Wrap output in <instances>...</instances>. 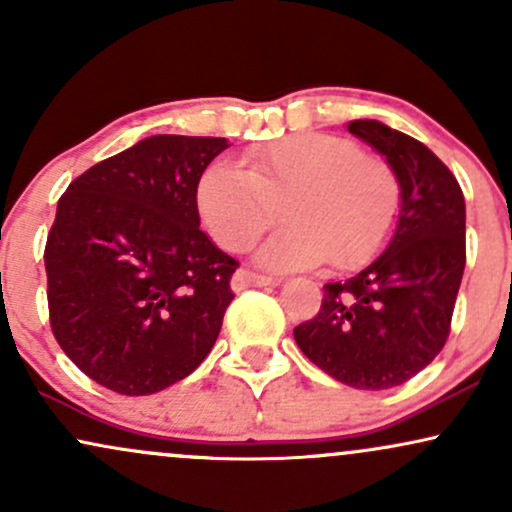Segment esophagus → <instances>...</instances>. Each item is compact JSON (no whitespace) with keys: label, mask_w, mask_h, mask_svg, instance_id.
<instances>
[{"label":"esophagus","mask_w":512,"mask_h":512,"mask_svg":"<svg viewBox=\"0 0 512 512\" xmlns=\"http://www.w3.org/2000/svg\"><path fill=\"white\" fill-rule=\"evenodd\" d=\"M270 285H277L275 277L256 273V270H251V268H239L235 277H232V287H235L237 292L246 287H270Z\"/></svg>","instance_id":"1"}]
</instances>
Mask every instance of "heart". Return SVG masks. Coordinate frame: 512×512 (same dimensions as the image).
<instances>
[{
  "mask_svg": "<svg viewBox=\"0 0 512 512\" xmlns=\"http://www.w3.org/2000/svg\"><path fill=\"white\" fill-rule=\"evenodd\" d=\"M197 211L227 251H246L280 220L261 249L275 270L368 266L387 249L401 213V185L387 161L342 137L299 132L244 156V170L211 163L197 182Z\"/></svg>",
  "mask_w": 512,
  "mask_h": 512,
  "instance_id": "b5f03b06",
  "label": "heart"
}]
</instances>
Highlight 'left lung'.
Listing matches in <instances>:
<instances>
[{"instance_id": "left-lung-1", "label": "left lung", "mask_w": 512, "mask_h": 512, "mask_svg": "<svg viewBox=\"0 0 512 512\" xmlns=\"http://www.w3.org/2000/svg\"><path fill=\"white\" fill-rule=\"evenodd\" d=\"M349 132L399 178V223L375 263L323 287L318 315L296 325L294 339L334 380L391 389L427 368L449 339L465 270V199L422 142L380 121H351Z\"/></svg>"}]
</instances>
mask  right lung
Instances as JSON below:
<instances>
[{"instance_id": "obj_1", "label": "right lung", "mask_w": 512, "mask_h": 512, "mask_svg": "<svg viewBox=\"0 0 512 512\" xmlns=\"http://www.w3.org/2000/svg\"><path fill=\"white\" fill-rule=\"evenodd\" d=\"M225 137L154 135L61 194L44 246L49 325L102 387L147 396L216 344L239 263L199 230L194 192Z\"/></svg>"}]
</instances>
